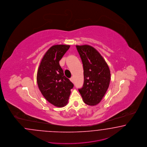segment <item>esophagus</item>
I'll return each mask as SVG.
<instances>
[{
  "instance_id": "1",
  "label": "esophagus",
  "mask_w": 147,
  "mask_h": 147,
  "mask_svg": "<svg viewBox=\"0 0 147 147\" xmlns=\"http://www.w3.org/2000/svg\"><path fill=\"white\" fill-rule=\"evenodd\" d=\"M70 80L71 82H72V83H74V78H73L72 77L70 78Z\"/></svg>"
}]
</instances>
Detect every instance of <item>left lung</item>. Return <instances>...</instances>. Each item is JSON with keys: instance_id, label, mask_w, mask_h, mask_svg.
I'll return each instance as SVG.
<instances>
[{"instance_id": "left-lung-1", "label": "left lung", "mask_w": 147, "mask_h": 147, "mask_svg": "<svg viewBox=\"0 0 147 147\" xmlns=\"http://www.w3.org/2000/svg\"><path fill=\"white\" fill-rule=\"evenodd\" d=\"M76 47L84 70V83L78 91L85 104L94 106L102 100L109 88V66L94 47L88 45Z\"/></svg>"}]
</instances>
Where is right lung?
Returning a JSON list of instances; mask_svg holds the SVG:
<instances>
[{"mask_svg": "<svg viewBox=\"0 0 147 147\" xmlns=\"http://www.w3.org/2000/svg\"><path fill=\"white\" fill-rule=\"evenodd\" d=\"M69 45L50 47L40 63L37 75L38 88L49 102L57 107L66 105L74 84L64 76L59 61L69 50Z\"/></svg>", "mask_w": 147, "mask_h": 147, "instance_id": "1", "label": "right lung"}]
</instances>
